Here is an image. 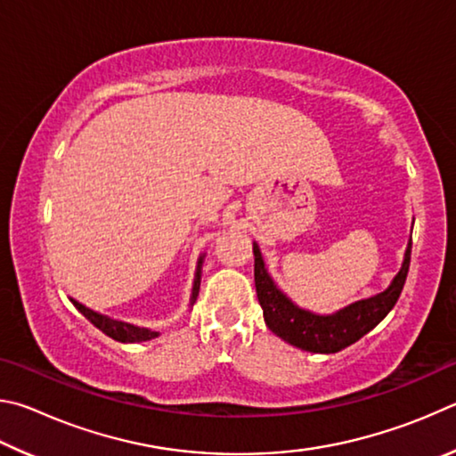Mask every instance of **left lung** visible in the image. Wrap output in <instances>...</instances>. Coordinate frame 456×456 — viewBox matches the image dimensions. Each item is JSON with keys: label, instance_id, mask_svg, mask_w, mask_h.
Here are the masks:
<instances>
[{"label": "left lung", "instance_id": "obj_1", "mask_svg": "<svg viewBox=\"0 0 456 456\" xmlns=\"http://www.w3.org/2000/svg\"><path fill=\"white\" fill-rule=\"evenodd\" d=\"M412 243L408 241L404 261L388 288L331 314H315L299 307L291 297L277 288L269 275L259 245L253 241L256 256V289L261 310H264L265 326L280 336L283 342L296 346L299 350L314 354H336L358 342L370 330H374L392 307L398 302L404 288L408 265H411Z\"/></svg>", "mask_w": 456, "mask_h": 456}]
</instances>
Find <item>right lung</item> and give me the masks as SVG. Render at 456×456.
<instances>
[{
	"mask_svg": "<svg viewBox=\"0 0 456 456\" xmlns=\"http://www.w3.org/2000/svg\"><path fill=\"white\" fill-rule=\"evenodd\" d=\"M203 261H205V253H200L199 261H197V269H195V280H192V289H191V302H189L191 307H192V304L197 302V296H199V289H200V273H203ZM70 302L74 304L76 310H78L84 315V318L94 323V326L100 331H104L108 338L117 339V342L136 344V342H146V339H154L159 336V331H154L151 328L134 326V323L114 320V318H110V315H104L100 312L90 310V307H86L84 304L76 302L74 297H70Z\"/></svg>",
	"mask_w": 456,
	"mask_h": 456,
	"instance_id": "right-lung-1",
	"label": "right lung"
}]
</instances>
